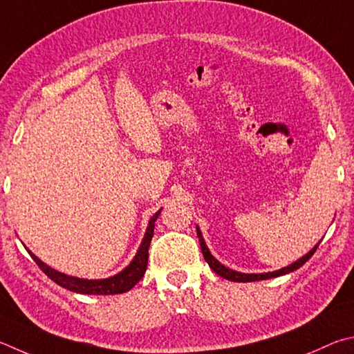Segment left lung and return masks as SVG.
I'll use <instances>...</instances> for the list:
<instances>
[{
	"instance_id": "left-lung-1",
	"label": "left lung",
	"mask_w": 354,
	"mask_h": 354,
	"mask_svg": "<svg viewBox=\"0 0 354 354\" xmlns=\"http://www.w3.org/2000/svg\"><path fill=\"white\" fill-rule=\"evenodd\" d=\"M197 228V238H199V243H201V249H202V253H203V258H205V261L208 263L209 268H212L216 274L221 275L222 278H225V280H230V281H238V283H249V281H259V280H268V278H275V277H281V275H286L289 274V272H294L299 268H301L303 264H305L309 258H311L314 255V252L317 250L319 244L314 247V249L311 252H308L305 257H301L300 259H297L295 263H292L290 266H288V268H283L280 270H275V272H268V274H241V272H236V270H232L225 268L224 264H221L218 259H216L212 253H209L208 247L205 244V241H203V236L202 233L199 230V227Z\"/></svg>"
}]
</instances>
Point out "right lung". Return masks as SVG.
Listing matches in <instances>:
<instances>
[{"instance_id":"obj_1","label":"right lung","mask_w":354,"mask_h":354,"mask_svg":"<svg viewBox=\"0 0 354 354\" xmlns=\"http://www.w3.org/2000/svg\"><path fill=\"white\" fill-rule=\"evenodd\" d=\"M160 212L155 213L151 221H149L147 230L145 238H142V243L140 245L138 252H136L135 258L132 259L126 269L121 270L120 274H116L110 278H104V280H84V278H77V277H70L62 274V272L54 270L53 268H49L43 261H40L32 252L28 250L30 258L34 259L37 266L45 272V274L51 278L54 283H57L59 286L65 288L68 290H73V292L77 294H88V295H115V294H122L127 292V290L132 289L136 283H138L142 275H145L146 268H147V258H149V245H151V241L153 236V227H155V221L160 216Z\"/></svg>"}]
</instances>
